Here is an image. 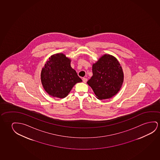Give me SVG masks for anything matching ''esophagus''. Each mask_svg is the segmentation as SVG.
<instances>
[{
	"instance_id": "esophagus-1",
	"label": "esophagus",
	"mask_w": 160,
	"mask_h": 160,
	"mask_svg": "<svg viewBox=\"0 0 160 160\" xmlns=\"http://www.w3.org/2000/svg\"><path fill=\"white\" fill-rule=\"evenodd\" d=\"M83 82L84 83H86L87 82V78H83Z\"/></svg>"
}]
</instances>
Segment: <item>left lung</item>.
<instances>
[{
  "instance_id": "1",
  "label": "left lung",
  "mask_w": 160,
  "mask_h": 160,
  "mask_svg": "<svg viewBox=\"0 0 160 160\" xmlns=\"http://www.w3.org/2000/svg\"><path fill=\"white\" fill-rule=\"evenodd\" d=\"M92 77L87 84L98 99H110L117 94L123 83L124 74L115 56L104 54L92 64Z\"/></svg>"
}]
</instances>
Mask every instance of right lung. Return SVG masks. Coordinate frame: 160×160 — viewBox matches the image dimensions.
Wrapping results in <instances>:
<instances>
[{"mask_svg": "<svg viewBox=\"0 0 160 160\" xmlns=\"http://www.w3.org/2000/svg\"><path fill=\"white\" fill-rule=\"evenodd\" d=\"M41 79L45 92L59 98L67 97L76 84L82 82L71 68V59L63 53L50 57L42 69Z\"/></svg>", "mask_w": 160, "mask_h": 160, "instance_id": "right-lung-1", "label": "right lung"}]
</instances>
